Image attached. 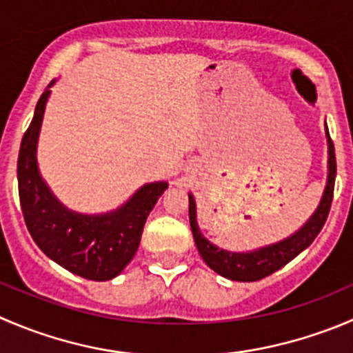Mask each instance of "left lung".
<instances>
[{"mask_svg": "<svg viewBox=\"0 0 353 353\" xmlns=\"http://www.w3.org/2000/svg\"><path fill=\"white\" fill-rule=\"evenodd\" d=\"M327 148H330V160H327L330 162V176H327L326 191H324V196L321 200V205L316 210V214L310 217V221L299 232L290 236L288 239L276 243V245L265 246V248H260L256 252H225V250H219L217 246L207 241L201 236L200 229H198L196 208H194L193 196L190 194L191 232H193L194 245H196L201 259L205 260L208 268L214 269L217 274L224 276V278L232 279V281H259V279L271 276L272 272L285 268L290 260H293L300 252H303L321 232L327 215H330L331 203H333L334 177H336V155H334V145L330 134H327Z\"/></svg>", "mask_w": 353, "mask_h": 353, "instance_id": "left-lung-1", "label": "left lung"}]
</instances>
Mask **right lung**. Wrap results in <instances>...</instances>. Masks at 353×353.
<instances>
[{"instance_id": "add662e5", "label": "right lung", "mask_w": 353, "mask_h": 353, "mask_svg": "<svg viewBox=\"0 0 353 353\" xmlns=\"http://www.w3.org/2000/svg\"><path fill=\"white\" fill-rule=\"evenodd\" d=\"M48 94L50 90L41 94L20 143L17 179L23 221L41 252L61 268L91 281H108L132 260L146 219L169 184H146L117 212L98 217L61 207L41 179L36 163L37 134Z\"/></svg>"}]
</instances>
